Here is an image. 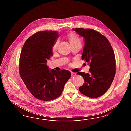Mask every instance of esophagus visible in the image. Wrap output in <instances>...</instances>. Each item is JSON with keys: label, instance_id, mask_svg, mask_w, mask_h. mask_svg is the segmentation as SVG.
Wrapping results in <instances>:
<instances>
[{"label": "esophagus", "instance_id": "esophagus-1", "mask_svg": "<svg viewBox=\"0 0 131 131\" xmlns=\"http://www.w3.org/2000/svg\"><path fill=\"white\" fill-rule=\"evenodd\" d=\"M75 75H76V74L75 73H74V72H71V76H72V77H75Z\"/></svg>", "mask_w": 131, "mask_h": 131}]
</instances>
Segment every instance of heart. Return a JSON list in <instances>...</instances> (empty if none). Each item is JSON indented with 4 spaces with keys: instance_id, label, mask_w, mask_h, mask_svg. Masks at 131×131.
Wrapping results in <instances>:
<instances>
[{
    "instance_id": "heart-1",
    "label": "heart",
    "mask_w": 131,
    "mask_h": 131,
    "mask_svg": "<svg viewBox=\"0 0 131 131\" xmlns=\"http://www.w3.org/2000/svg\"><path fill=\"white\" fill-rule=\"evenodd\" d=\"M67 37L68 38L70 44H71V45H73L77 43H81L80 38L78 36V35L75 32H71L67 33ZM58 44V40H56L52 46V50L53 51H55L57 49Z\"/></svg>"
}]
</instances>
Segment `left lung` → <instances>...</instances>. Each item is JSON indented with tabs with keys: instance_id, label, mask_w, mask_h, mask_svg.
Here are the masks:
<instances>
[{
	"instance_id": "8db88e82",
	"label": "left lung",
	"mask_w": 131,
	"mask_h": 131,
	"mask_svg": "<svg viewBox=\"0 0 131 131\" xmlns=\"http://www.w3.org/2000/svg\"><path fill=\"white\" fill-rule=\"evenodd\" d=\"M73 30L84 38L81 58L89 63L90 67L89 73H77L84 80L79 91L88 97L98 98L108 89L116 73L113 50L107 39L94 29L78 28Z\"/></svg>"
}]
</instances>
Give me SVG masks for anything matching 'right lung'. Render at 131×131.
I'll use <instances>...</instances> for the list:
<instances>
[{
    "instance_id": "1",
    "label": "right lung",
    "mask_w": 131,
    "mask_h": 131,
    "mask_svg": "<svg viewBox=\"0 0 131 131\" xmlns=\"http://www.w3.org/2000/svg\"><path fill=\"white\" fill-rule=\"evenodd\" d=\"M58 36L56 31L37 32L26 40L20 53L19 75L28 90L39 100L49 101L58 97L71 75L66 70L50 71L47 65Z\"/></svg>"
}]
</instances>
